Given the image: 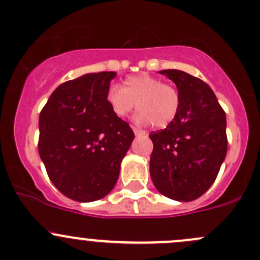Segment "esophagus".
<instances>
[{"label": "esophagus", "instance_id": "34e87169", "mask_svg": "<svg viewBox=\"0 0 260 260\" xmlns=\"http://www.w3.org/2000/svg\"><path fill=\"white\" fill-rule=\"evenodd\" d=\"M133 132H135L136 136H144L146 135V131L141 129V128H137V127H132Z\"/></svg>", "mask_w": 260, "mask_h": 260}]
</instances>
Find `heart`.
<instances>
[{
  "instance_id": "obj_1",
  "label": "heart",
  "mask_w": 260,
  "mask_h": 260,
  "mask_svg": "<svg viewBox=\"0 0 260 260\" xmlns=\"http://www.w3.org/2000/svg\"><path fill=\"white\" fill-rule=\"evenodd\" d=\"M106 101L112 113L118 118L127 117L137 106L139 111L135 116L136 122L153 123L157 128L168 127L177 118L180 108L178 91L147 73L128 77L123 88L112 84Z\"/></svg>"
}]
</instances>
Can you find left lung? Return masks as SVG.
<instances>
[{"instance_id": "1", "label": "left lung", "mask_w": 260, "mask_h": 260, "mask_svg": "<svg viewBox=\"0 0 260 260\" xmlns=\"http://www.w3.org/2000/svg\"><path fill=\"white\" fill-rule=\"evenodd\" d=\"M176 83L178 116L152 132L149 173L158 192L190 202L209 189L226 154V118L214 92L199 78L178 70L159 71Z\"/></svg>"}]
</instances>
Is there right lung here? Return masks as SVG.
I'll return each instance as SVG.
<instances>
[{
	"label": "right lung",
	"instance_id": "obj_1",
	"mask_svg": "<svg viewBox=\"0 0 260 260\" xmlns=\"http://www.w3.org/2000/svg\"><path fill=\"white\" fill-rule=\"evenodd\" d=\"M116 75L88 73L64 82L41 111L40 157L51 182L73 201L93 202L113 189L135 138L106 101Z\"/></svg>",
	"mask_w": 260,
	"mask_h": 260
}]
</instances>
